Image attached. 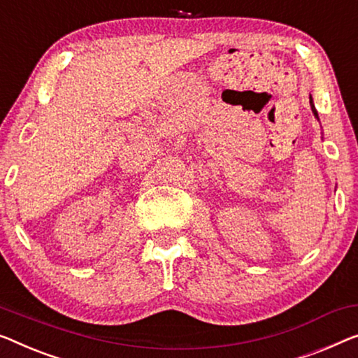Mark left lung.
Instances as JSON below:
<instances>
[{"label": "left lung", "mask_w": 358, "mask_h": 358, "mask_svg": "<svg viewBox=\"0 0 358 358\" xmlns=\"http://www.w3.org/2000/svg\"><path fill=\"white\" fill-rule=\"evenodd\" d=\"M310 108H312V112H313V115L317 117L318 119V112H317V109H315V106H313V99H312V96H310Z\"/></svg>", "instance_id": "obj_1"}]
</instances>
